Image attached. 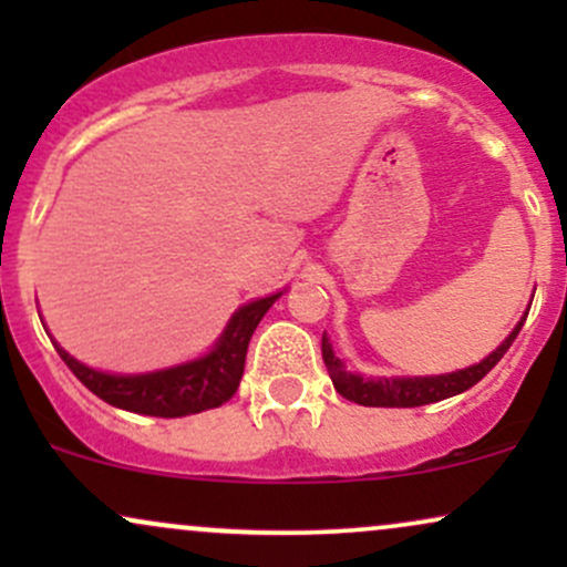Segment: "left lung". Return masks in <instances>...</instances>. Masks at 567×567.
<instances>
[{
	"instance_id": "1",
	"label": "left lung",
	"mask_w": 567,
	"mask_h": 567,
	"mask_svg": "<svg viewBox=\"0 0 567 567\" xmlns=\"http://www.w3.org/2000/svg\"><path fill=\"white\" fill-rule=\"evenodd\" d=\"M525 320H519L517 328L512 330V336L506 338L501 347L493 351L491 357H485L480 365H472L466 370H458V373L447 375H429V379H362V375L349 373L347 365L336 357L333 347H330V338L322 333V360L324 368H328L330 379H333L336 392L347 396L349 402H357V405L365 408H419L429 405V402H440L445 396L461 394L466 389H472L474 383L483 381L501 357L506 354L512 347V341L517 338L519 328H523Z\"/></svg>"
}]
</instances>
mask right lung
Returning <instances> with one entry per match:
<instances>
[{
	"instance_id": "right-lung-1",
	"label": "right lung",
	"mask_w": 567,
	"mask_h": 567,
	"mask_svg": "<svg viewBox=\"0 0 567 567\" xmlns=\"http://www.w3.org/2000/svg\"><path fill=\"white\" fill-rule=\"evenodd\" d=\"M279 298L269 296L261 301L243 306L231 322L226 324L224 336L218 338L216 349L197 362L159 370V373L143 375H109L97 373L93 368H84L74 357L55 343L58 354L66 362L71 373L80 379L95 396H101L109 405L130 410V413L157 415V419H181V415L202 413L229 402L237 394L239 381L245 373L247 343L252 330L264 320L269 306Z\"/></svg>"
}]
</instances>
